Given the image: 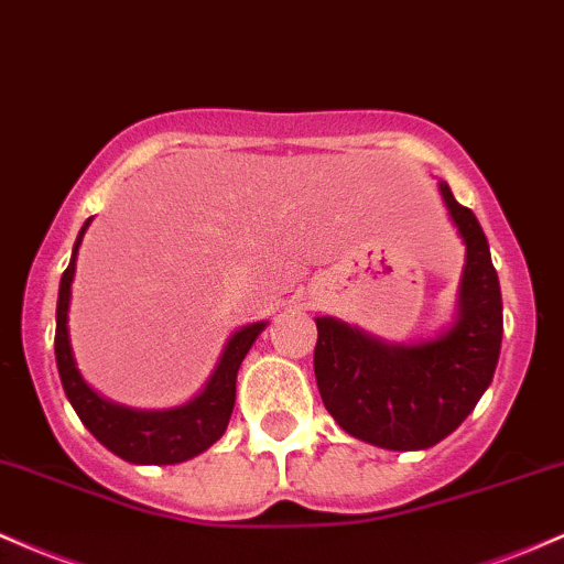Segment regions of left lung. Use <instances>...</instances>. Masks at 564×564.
<instances>
[{
  "label": "left lung",
  "instance_id": "obj_1",
  "mask_svg": "<svg viewBox=\"0 0 564 564\" xmlns=\"http://www.w3.org/2000/svg\"><path fill=\"white\" fill-rule=\"evenodd\" d=\"M466 243L457 318L438 337L391 345L343 321L315 318L313 369L339 429L386 449H425L471 414L492 382L503 337V302L490 246L471 208L438 184Z\"/></svg>",
  "mask_w": 564,
  "mask_h": 564
}]
</instances>
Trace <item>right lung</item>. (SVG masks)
I'll use <instances>...</instances> for the list:
<instances>
[{"label":"right lung","instance_id":"add662e5","mask_svg":"<svg viewBox=\"0 0 564 564\" xmlns=\"http://www.w3.org/2000/svg\"><path fill=\"white\" fill-rule=\"evenodd\" d=\"M90 219L85 221L83 230L74 243L69 268L61 275L58 307H55V364H58L61 386H64L66 399L72 401L74 412L85 423L93 436L120 455L128 463H152V466H169V463H182L189 457L200 455L216 438H221L235 406V380H238L240 361L253 345V339L262 334L268 324L243 326L227 339L225 352L216 364L212 380L206 382L195 399L173 410H131V406L115 404L98 395L79 375L77 361H74L69 343V300L74 268H77V249L83 243V235L88 230Z\"/></svg>","mask_w":564,"mask_h":564}]
</instances>
